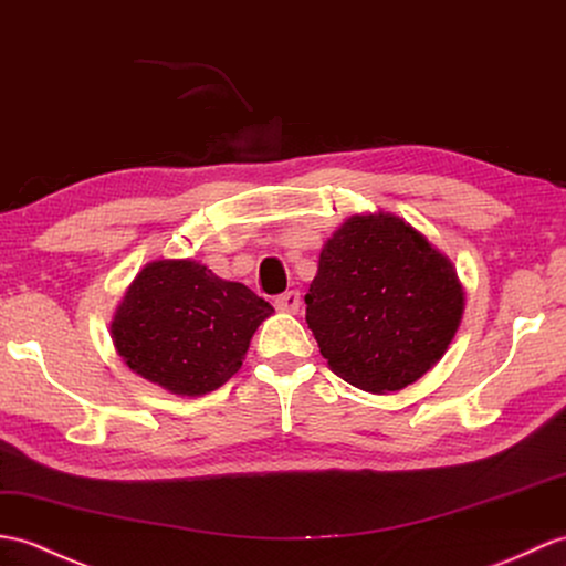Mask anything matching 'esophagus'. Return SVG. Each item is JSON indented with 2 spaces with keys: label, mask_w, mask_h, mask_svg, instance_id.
Returning <instances> with one entry per match:
<instances>
[{
  "label": "esophagus",
  "mask_w": 566,
  "mask_h": 566,
  "mask_svg": "<svg viewBox=\"0 0 566 566\" xmlns=\"http://www.w3.org/2000/svg\"><path fill=\"white\" fill-rule=\"evenodd\" d=\"M274 306H277L280 311H286V313H296L301 306V294L296 292V289H292V292H284L274 298Z\"/></svg>",
  "instance_id": "34e87169"
}]
</instances>
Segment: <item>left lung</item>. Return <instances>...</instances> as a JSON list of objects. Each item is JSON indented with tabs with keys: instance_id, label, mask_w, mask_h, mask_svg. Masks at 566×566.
<instances>
[{
	"instance_id": "left-lung-1",
	"label": "left lung",
	"mask_w": 566,
	"mask_h": 566,
	"mask_svg": "<svg viewBox=\"0 0 566 566\" xmlns=\"http://www.w3.org/2000/svg\"><path fill=\"white\" fill-rule=\"evenodd\" d=\"M463 289L449 258L392 214L352 217L325 243L306 323L331 369L371 392L400 390L458 331Z\"/></svg>"
}]
</instances>
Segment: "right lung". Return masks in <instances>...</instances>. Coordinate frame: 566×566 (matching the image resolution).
I'll use <instances>...</instances> for the list:
<instances>
[{"mask_svg": "<svg viewBox=\"0 0 566 566\" xmlns=\"http://www.w3.org/2000/svg\"><path fill=\"white\" fill-rule=\"evenodd\" d=\"M270 313L265 298L200 262L159 260L127 289L111 331L135 374L178 396H205L241 369Z\"/></svg>", "mask_w": 566, "mask_h": 566, "instance_id": "obj_1", "label": "right lung"}]
</instances>
